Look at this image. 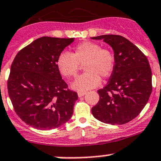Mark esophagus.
Wrapping results in <instances>:
<instances>
[{
  "label": "esophagus",
  "mask_w": 161,
  "mask_h": 161,
  "mask_svg": "<svg viewBox=\"0 0 161 161\" xmlns=\"http://www.w3.org/2000/svg\"><path fill=\"white\" fill-rule=\"evenodd\" d=\"M85 94H86V92H78V96H79V97H83Z\"/></svg>",
  "instance_id": "esophagus-1"
}]
</instances>
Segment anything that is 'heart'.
I'll list each match as a JSON object with an SVG mask.
<instances>
[{
	"instance_id": "obj_1",
	"label": "heart",
	"mask_w": 161,
	"mask_h": 161,
	"mask_svg": "<svg viewBox=\"0 0 161 161\" xmlns=\"http://www.w3.org/2000/svg\"><path fill=\"white\" fill-rule=\"evenodd\" d=\"M57 67L64 77L77 75L84 64L85 73L78 76L71 84L74 90L84 92L97 87L102 79L111 75L115 68V55L111 49L98 43L85 41L73 48L71 53L62 52L57 58Z\"/></svg>"
}]
</instances>
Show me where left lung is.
Instances as JSON below:
<instances>
[{
	"label": "left lung",
	"instance_id": "left-lung-1",
	"mask_svg": "<svg viewBox=\"0 0 161 161\" xmlns=\"http://www.w3.org/2000/svg\"><path fill=\"white\" fill-rule=\"evenodd\" d=\"M113 48L115 68L108 85L97 91L100 100L92 108L94 118L103 123L124 125L139 114L152 92V71L146 55L119 35L92 37Z\"/></svg>",
	"mask_w": 161,
	"mask_h": 161
}]
</instances>
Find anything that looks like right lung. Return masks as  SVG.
Wrapping results in <instances>:
<instances>
[{
	"label": "right lung",
	"mask_w": 161,
	"mask_h": 161,
	"mask_svg": "<svg viewBox=\"0 0 161 161\" xmlns=\"http://www.w3.org/2000/svg\"><path fill=\"white\" fill-rule=\"evenodd\" d=\"M74 38L43 36L16 54L8 79V95L18 116L28 125L49 130L71 118L77 92L69 90L57 58Z\"/></svg>",
	"instance_id": "1"
}]
</instances>
